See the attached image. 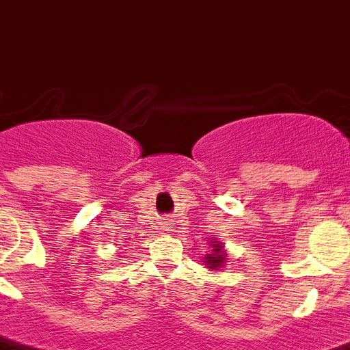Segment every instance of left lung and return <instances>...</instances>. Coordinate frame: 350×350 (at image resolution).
Segmentation results:
<instances>
[{
	"mask_svg": "<svg viewBox=\"0 0 350 350\" xmlns=\"http://www.w3.org/2000/svg\"><path fill=\"white\" fill-rule=\"evenodd\" d=\"M214 243H216V241H214ZM221 261H224V258H221V247H219V245H214V254L207 256V263L211 267H219L221 265Z\"/></svg>",
	"mask_w": 350,
	"mask_h": 350,
	"instance_id": "1",
	"label": "left lung"
}]
</instances>
